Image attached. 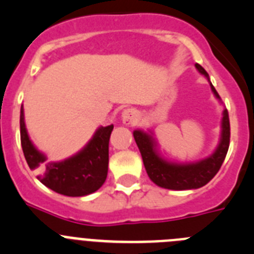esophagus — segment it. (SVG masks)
Here are the masks:
<instances>
[{
	"label": "esophagus",
	"mask_w": 254,
	"mask_h": 254,
	"mask_svg": "<svg viewBox=\"0 0 254 254\" xmlns=\"http://www.w3.org/2000/svg\"><path fill=\"white\" fill-rule=\"evenodd\" d=\"M138 121V114L134 109H125L122 112V122L125 123L126 126L134 125V123Z\"/></svg>",
	"instance_id": "1"
}]
</instances>
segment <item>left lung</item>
Returning a JSON list of instances; mask_svg holds the SVG:
<instances>
[{
  "label": "left lung",
  "mask_w": 254,
  "mask_h": 254,
  "mask_svg": "<svg viewBox=\"0 0 254 254\" xmlns=\"http://www.w3.org/2000/svg\"><path fill=\"white\" fill-rule=\"evenodd\" d=\"M196 68L210 82L208 73L206 72L205 68L198 64H196ZM210 86L215 98L221 102L216 89L212 86L211 82ZM133 137L142 156L147 176L155 185L173 190H197L207 185L208 182L216 176V173L223 165L229 149V141H230L229 114L228 111L224 109L223 118H221V133H220V140L215 151L207 158L197 161L178 163V161H170L163 158L159 152L158 141L155 140L154 132L150 129L147 132L142 129H134Z\"/></svg>",
  "instance_id": "8db88e82"
}]
</instances>
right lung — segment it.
<instances>
[{
  "instance_id": "obj_1",
  "label": "right lung",
  "mask_w": 254,
  "mask_h": 254,
  "mask_svg": "<svg viewBox=\"0 0 254 254\" xmlns=\"http://www.w3.org/2000/svg\"><path fill=\"white\" fill-rule=\"evenodd\" d=\"M113 125L100 126L90 141L75 155L62 161H47V156L34 146L26 131L24 108L20 109L21 147L29 168L39 169L38 176L46 187L69 197L93 193L104 185L109 163V138Z\"/></svg>"
}]
</instances>
